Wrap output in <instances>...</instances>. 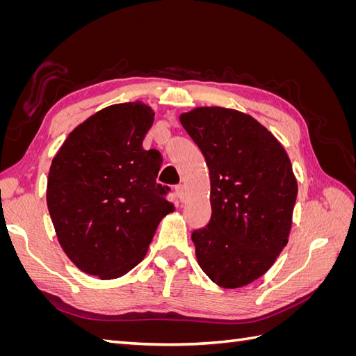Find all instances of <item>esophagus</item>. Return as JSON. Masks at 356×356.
<instances>
[{"instance_id": "34e87169", "label": "esophagus", "mask_w": 356, "mask_h": 356, "mask_svg": "<svg viewBox=\"0 0 356 356\" xmlns=\"http://www.w3.org/2000/svg\"><path fill=\"white\" fill-rule=\"evenodd\" d=\"M175 195H177V197H178L179 200H182V197H184V186L178 184V186L175 187Z\"/></svg>"}]
</instances>
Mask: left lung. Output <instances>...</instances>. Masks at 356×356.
Masks as SVG:
<instances>
[{
	"instance_id": "8db88e82",
	"label": "left lung",
	"mask_w": 356,
	"mask_h": 356,
	"mask_svg": "<svg viewBox=\"0 0 356 356\" xmlns=\"http://www.w3.org/2000/svg\"><path fill=\"white\" fill-rule=\"evenodd\" d=\"M179 122L211 178V220L191 233L197 263L222 288L251 284L288 243L297 199L289 157L264 126L236 110L202 106Z\"/></svg>"
}]
</instances>
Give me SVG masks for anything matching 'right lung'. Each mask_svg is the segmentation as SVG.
<instances>
[{
  "mask_svg": "<svg viewBox=\"0 0 356 356\" xmlns=\"http://www.w3.org/2000/svg\"><path fill=\"white\" fill-rule=\"evenodd\" d=\"M154 113L115 104L77 126L51 161L47 208L58 241L80 270L115 279L141 263L161 218L174 211L156 181L157 149H144Z\"/></svg>",
  "mask_w": 356,
  "mask_h": 356,
  "instance_id": "add662e5",
  "label": "right lung"
}]
</instances>
